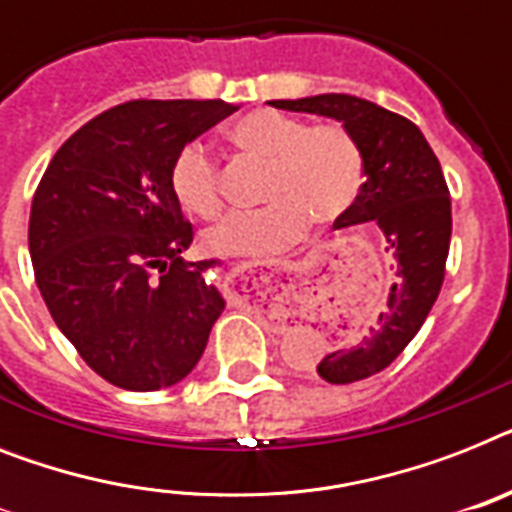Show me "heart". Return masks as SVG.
Segmentation results:
<instances>
[{
  "label": "heart",
  "instance_id": "b5f03b06",
  "mask_svg": "<svg viewBox=\"0 0 512 512\" xmlns=\"http://www.w3.org/2000/svg\"><path fill=\"white\" fill-rule=\"evenodd\" d=\"M231 147L265 162L257 210H234L202 234L215 255H270L297 242L310 220L328 226L350 213L363 191V152L347 128L307 126L281 110H255L228 128ZM178 205L197 218L220 210V168L207 147L186 144L170 165Z\"/></svg>",
  "mask_w": 512,
  "mask_h": 512
}]
</instances>
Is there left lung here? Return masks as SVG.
<instances>
[{
  "label": "left lung",
  "mask_w": 512,
  "mask_h": 512,
  "mask_svg": "<svg viewBox=\"0 0 512 512\" xmlns=\"http://www.w3.org/2000/svg\"><path fill=\"white\" fill-rule=\"evenodd\" d=\"M278 110L339 120L363 152L365 184L336 228L371 223L392 270L386 305L357 323H339L334 350L318 363L328 384H352L384 371L413 342L431 313L450 252L452 207L442 165L421 128L352 94L273 99Z\"/></svg>",
  "instance_id": "obj_1"
}]
</instances>
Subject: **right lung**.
Returning <instances> with one entry per match:
<instances>
[{"mask_svg": "<svg viewBox=\"0 0 512 512\" xmlns=\"http://www.w3.org/2000/svg\"><path fill=\"white\" fill-rule=\"evenodd\" d=\"M239 107L134 99L70 136L33 194L28 249L49 313L91 371L157 392L194 371L226 307L181 257L194 231L170 189L181 149Z\"/></svg>", "mask_w": 512, "mask_h": 512, "instance_id": "obj_1", "label": "right lung"}]
</instances>
